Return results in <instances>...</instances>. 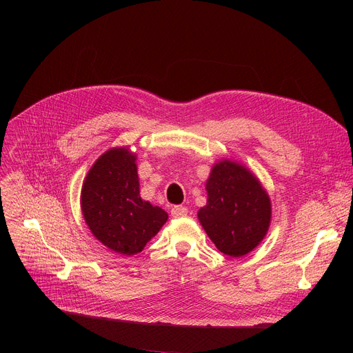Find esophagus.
<instances>
[{
	"label": "esophagus",
	"mask_w": 353,
	"mask_h": 353,
	"mask_svg": "<svg viewBox=\"0 0 353 353\" xmlns=\"http://www.w3.org/2000/svg\"><path fill=\"white\" fill-rule=\"evenodd\" d=\"M188 212H189V210H188L186 206H174V208L172 209V216H173L174 219H179V217L186 216Z\"/></svg>",
	"instance_id": "esophagus-1"
}]
</instances>
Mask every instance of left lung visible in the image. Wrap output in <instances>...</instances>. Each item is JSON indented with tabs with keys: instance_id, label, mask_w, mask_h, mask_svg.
I'll use <instances>...</instances> for the list:
<instances>
[{
	"instance_id": "left-lung-1",
	"label": "left lung",
	"mask_w": 353,
	"mask_h": 353,
	"mask_svg": "<svg viewBox=\"0 0 353 353\" xmlns=\"http://www.w3.org/2000/svg\"><path fill=\"white\" fill-rule=\"evenodd\" d=\"M208 203L197 213L214 246L228 256L242 257L265 239L272 205L261 181L245 165L221 160L206 181Z\"/></svg>"
}]
</instances>
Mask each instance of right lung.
<instances>
[{
    "instance_id": "add662e5",
    "label": "right lung",
    "mask_w": 353,
    "mask_h": 353,
    "mask_svg": "<svg viewBox=\"0 0 353 353\" xmlns=\"http://www.w3.org/2000/svg\"><path fill=\"white\" fill-rule=\"evenodd\" d=\"M81 212L96 239L124 256L141 252L169 219L140 197L136 154L125 147L110 148L92 164L83 183Z\"/></svg>"
}]
</instances>
